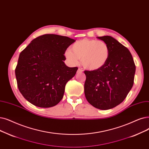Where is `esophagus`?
<instances>
[{
	"label": "esophagus",
	"mask_w": 149,
	"mask_h": 149,
	"mask_svg": "<svg viewBox=\"0 0 149 149\" xmlns=\"http://www.w3.org/2000/svg\"><path fill=\"white\" fill-rule=\"evenodd\" d=\"M83 71V70L82 69L79 68V69H78V70H77V72H78V73H79V72H82Z\"/></svg>",
	"instance_id": "1"
}]
</instances>
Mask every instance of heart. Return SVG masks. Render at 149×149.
Returning a JSON list of instances; mask_svg holds the SVG:
<instances>
[{"mask_svg": "<svg viewBox=\"0 0 149 149\" xmlns=\"http://www.w3.org/2000/svg\"><path fill=\"white\" fill-rule=\"evenodd\" d=\"M64 56L72 65L78 64L81 58L82 65L85 69L97 70L107 64L109 57V49L104 41L84 38L74 42L71 50L64 52Z\"/></svg>", "mask_w": 149, "mask_h": 149, "instance_id": "b5f03b06", "label": "heart"}]
</instances>
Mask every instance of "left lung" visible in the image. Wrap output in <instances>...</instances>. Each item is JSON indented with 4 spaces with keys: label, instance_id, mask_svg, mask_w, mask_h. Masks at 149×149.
Listing matches in <instances>:
<instances>
[{
    "label": "left lung",
    "instance_id": "1",
    "mask_svg": "<svg viewBox=\"0 0 149 149\" xmlns=\"http://www.w3.org/2000/svg\"><path fill=\"white\" fill-rule=\"evenodd\" d=\"M105 42L109 57L97 70H85V94L91 105L102 110L118 106L133 87L136 66L129 50L111 36L97 37Z\"/></svg>",
    "mask_w": 149,
    "mask_h": 149
}]
</instances>
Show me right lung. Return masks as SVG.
I'll use <instances>...</instances> for the list:
<instances>
[{
  "mask_svg": "<svg viewBox=\"0 0 149 149\" xmlns=\"http://www.w3.org/2000/svg\"><path fill=\"white\" fill-rule=\"evenodd\" d=\"M75 41L67 36H39L19 55L15 69L17 87L24 97L41 108L55 106L63 97L66 83L78 68L67 66L64 52Z\"/></svg>",
  "mask_w": 149,
  "mask_h": 149,
  "instance_id": "1",
  "label": "right lung"
}]
</instances>
